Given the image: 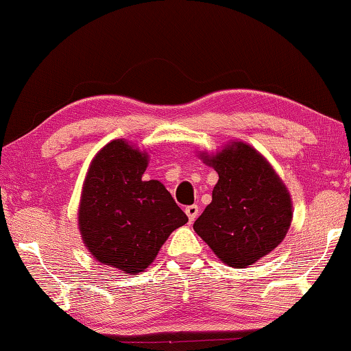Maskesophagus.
Listing matches in <instances>:
<instances>
[{
	"label": "esophagus",
	"instance_id": "1",
	"mask_svg": "<svg viewBox=\"0 0 351 351\" xmlns=\"http://www.w3.org/2000/svg\"><path fill=\"white\" fill-rule=\"evenodd\" d=\"M198 213H200V208H198L197 205H191L186 208V216L189 217V222H193L198 216Z\"/></svg>",
	"mask_w": 351,
	"mask_h": 351
}]
</instances>
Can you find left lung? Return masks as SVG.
I'll list each match as a JSON object with an SVG mask.
<instances>
[{"label": "left lung", "instance_id": "8db88e82", "mask_svg": "<svg viewBox=\"0 0 351 351\" xmlns=\"http://www.w3.org/2000/svg\"><path fill=\"white\" fill-rule=\"evenodd\" d=\"M200 159L219 181L193 230L223 263L247 268L284 241L293 217L290 192L265 156L244 142Z\"/></svg>", "mask_w": 351, "mask_h": 351}]
</instances>
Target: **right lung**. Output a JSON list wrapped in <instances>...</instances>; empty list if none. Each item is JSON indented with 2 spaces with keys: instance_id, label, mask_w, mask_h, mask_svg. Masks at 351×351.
I'll use <instances>...</instances> for the list:
<instances>
[{
  "instance_id": "right-lung-1",
  "label": "right lung",
  "mask_w": 351,
  "mask_h": 351,
  "mask_svg": "<svg viewBox=\"0 0 351 351\" xmlns=\"http://www.w3.org/2000/svg\"><path fill=\"white\" fill-rule=\"evenodd\" d=\"M148 153L112 140L91 160L83 182L78 230L99 263L143 273L187 216L158 180H143Z\"/></svg>"
}]
</instances>
